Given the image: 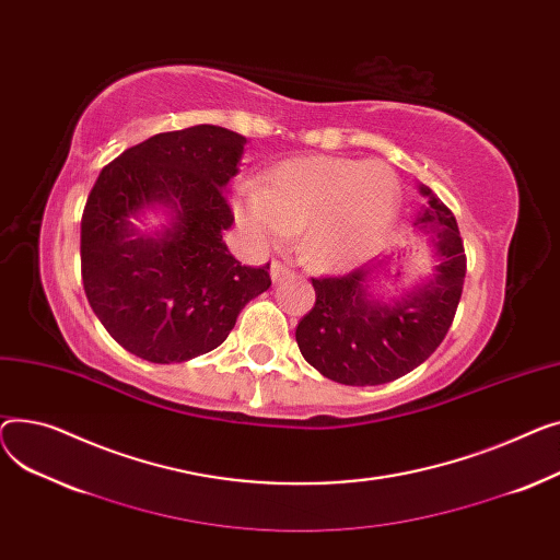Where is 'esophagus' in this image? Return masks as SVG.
Returning a JSON list of instances; mask_svg holds the SVG:
<instances>
[{"instance_id":"34e87169","label":"esophagus","mask_w":560,"mask_h":560,"mask_svg":"<svg viewBox=\"0 0 560 560\" xmlns=\"http://www.w3.org/2000/svg\"><path fill=\"white\" fill-rule=\"evenodd\" d=\"M287 276H291V267H287L284 261L276 259L273 265H271V278H273V280H280V278H287Z\"/></svg>"}]
</instances>
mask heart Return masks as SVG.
Returning <instances> with one entry per match:
<instances>
[{"mask_svg":"<svg viewBox=\"0 0 560 560\" xmlns=\"http://www.w3.org/2000/svg\"><path fill=\"white\" fill-rule=\"evenodd\" d=\"M400 208L398 178L384 164L346 158H295L244 185L240 223L261 244H280L307 225L305 246L320 265L346 267L369 257Z\"/></svg>","mask_w":560,"mask_h":560,"instance_id":"1","label":"heart"}]
</instances>
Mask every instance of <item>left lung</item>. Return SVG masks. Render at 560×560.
<instances>
[{"label": "left lung", "mask_w": 560, "mask_h": 560, "mask_svg": "<svg viewBox=\"0 0 560 560\" xmlns=\"http://www.w3.org/2000/svg\"><path fill=\"white\" fill-rule=\"evenodd\" d=\"M427 208L418 219L432 233L436 276L393 303L369 293L366 265L343 276L312 278L316 303L295 327V341L310 364L348 386H375L407 375L445 339L462 301L466 250L452 210L430 187H420Z\"/></svg>", "instance_id": "1"}]
</instances>
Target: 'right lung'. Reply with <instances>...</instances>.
Listing matches in <instances>:
<instances>
[{
	"instance_id": "add662e5",
	"label": "right lung",
	"mask_w": 560,
	"mask_h": 560,
	"mask_svg": "<svg viewBox=\"0 0 560 560\" xmlns=\"http://www.w3.org/2000/svg\"><path fill=\"white\" fill-rule=\"evenodd\" d=\"M246 138L199 124L126 149L98 174L81 217V278L108 335L153 364L221 346L244 305L271 287L269 265L244 267L223 244L235 214L225 183ZM167 202L175 225L138 236L127 219Z\"/></svg>"
}]
</instances>
